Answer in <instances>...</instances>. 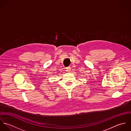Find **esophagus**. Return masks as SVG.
Here are the masks:
<instances>
[{"label":"esophagus","instance_id":"34e87169","mask_svg":"<svg viewBox=\"0 0 131 131\" xmlns=\"http://www.w3.org/2000/svg\"><path fill=\"white\" fill-rule=\"evenodd\" d=\"M66 70H67V71L68 72H71V68L70 67H67V68H66Z\"/></svg>","mask_w":131,"mask_h":131}]
</instances>
